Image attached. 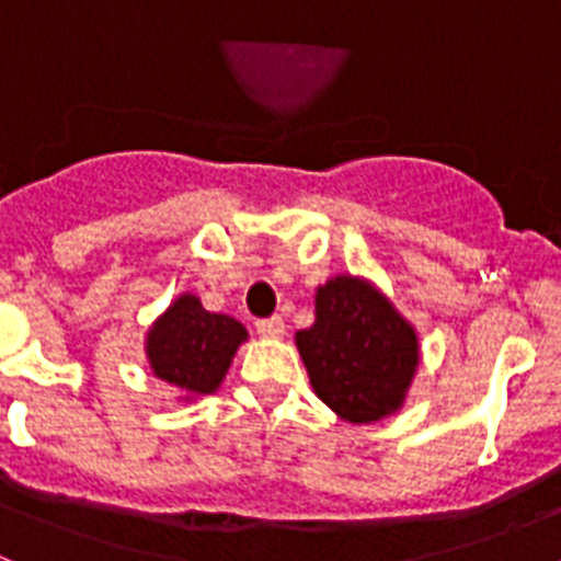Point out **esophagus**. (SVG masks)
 Here are the masks:
<instances>
[{
	"mask_svg": "<svg viewBox=\"0 0 561 561\" xmlns=\"http://www.w3.org/2000/svg\"><path fill=\"white\" fill-rule=\"evenodd\" d=\"M257 334L264 340H280L286 334V323L280 317H270V320H257Z\"/></svg>",
	"mask_w": 561,
	"mask_h": 561,
	"instance_id": "esophagus-1",
	"label": "esophagus"
}]
</instances>
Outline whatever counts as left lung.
<instances>
[{
	"instance_id": "1",
	"label": "left lung",
	"mask_w": 561,
	"mask_h": 561,
	"mask_svg": "<svg viewBox=\"0 0 561 561\" xmlns=\"http://www.w3.org/2000/svg\"><path fill=\"white\" fill-rule=\"evenodd\" d=\"M295 345L317 399L351 424L399 413L421 365L415 325L374 280L348 272L317 286L314 323Z\"/></svg>"
}]
</instances>
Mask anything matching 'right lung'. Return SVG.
<instances>
[{"mask_svg": "<svg viewBox=\"0 0 561 561\" xmlns=\"http://www.w3.org/2000/svg\"><path fill=\"white\" fill-rule=\"evenodd\" d=\"M250 340L230 314L202 306L199 295L182 291L146 331V359L157 379L176 390V401L210 396L221 388L236 351Z\"/></svg>", "mask_w": 561, "mask_h": 561, "instance_id": "1", "label": "right lung"}]
</instances>
